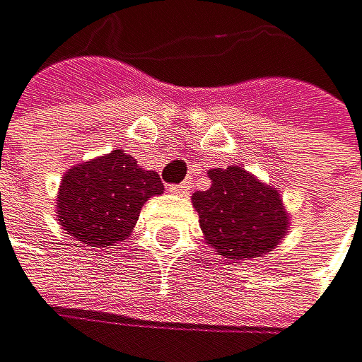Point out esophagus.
<instances>
[{"mask_svg": "<svg viewBox=\"0 0 362 362\" xmlns=\"http://www.w3.org/2000/svg\"><path fill=\"white\" fill-rule=\"evenodd\" d=\"M171 193H177V196H185V193L189 191V182H182V185H171L169 187Z\"/></svg>", "mask_w": 362, "mask_h": 362, "instance_id": "obj_1", "label": "esophagus"}]
</instances>
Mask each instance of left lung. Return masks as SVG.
<instances>
[{"label":"left lung","mask_w":362,"mask_h":362,"mask_svg":"<svg viewBox=\"0 0 362 362\" xmlns=\"http://www.w3.org/2000/svg\"><path fill=\"white\" fill-rule=\"evenodd\" d=\"M211 187L193 193L200 229L222 258L251 260L276 249L289 231L280 193L243 166L211 169Z\"/></svg>","instance_id":"obj_1"}]
</instances>
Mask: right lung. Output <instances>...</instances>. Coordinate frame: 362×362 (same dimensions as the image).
<instances>
[{
    "mask_svg": "<svg viewBox=\"0 0 362 362\" xmlns=\"http://www.w3.org/2000/svg\"><path fill=\"white\" fill-rule=\"evenodd\" d=\"M164 191L156 171H144L122 148L82 162L62 177L57 218L86 247H115L133 231L151 196Z\"/></svg>",
    "mask_w": 362,
    "mask_h": 362,
    "instance_id": "add662e5",
    "label": "right lung"
}]
</instances>
